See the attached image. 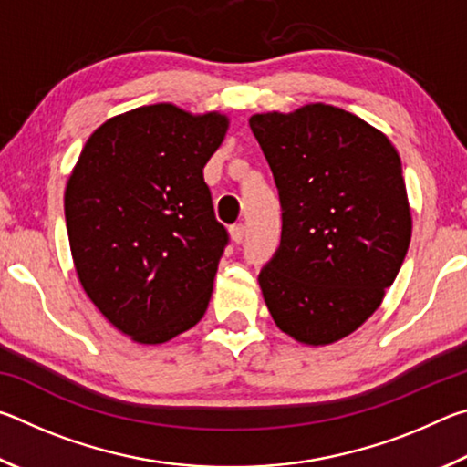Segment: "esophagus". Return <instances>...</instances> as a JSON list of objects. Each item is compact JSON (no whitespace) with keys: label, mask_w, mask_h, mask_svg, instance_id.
<instances>
[{"label":"esophagus","mask_w":467,"mask_h":467,"mask_svg":"<svg viewBox=\"0 0 467 467\" xmlns=\"http://www.w3.org/2000/svg\"><path fill=\"white\" fill-rule=\"evenodd\" d=\"M244 233H247V228H244V224H233L231 226V239L234 243H243Z\"/></svg>","instance_id":"1"}]
</instances>
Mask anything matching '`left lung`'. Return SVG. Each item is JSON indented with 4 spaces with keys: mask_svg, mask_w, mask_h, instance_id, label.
Segmentation results:
<instances>
[{
    "mask_svg": "<svg viewBox=\"0 0 467 467\" xmlns=\"http://www.w3.org/2000/svg\"><path fill=\"white\" fill-rule=\"evenodd\" d=\"M282 203L280 247L259 274L270 315L306 346L350 336L383 303L412 239L401 161L389 138L311 102L249 119Z\"/></svg>",
    "mask_w": 467,
    "mask_h": 467,
    "instance_id": "8db88e82",
    "label": "left lung"
}]
</instances>
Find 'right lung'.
Returning <instances> with one entry per match:
<instances>
[{"label":"right lung","mask_w":467,"mask_h":467,"mask_svg":"<svg viewBox=\"0 0 467 467\" xmlns=\"http://www.w3.org/2000/svg\"><path fill=\"white\" fill-rule=\"evenodd\" d=\"M228 117L171 102L138 107L94 130L66 185L78 280L110 326L156 346L208 309L228 243L203 167Z\"/></svg>","instance_id":"right-lung-1"}]
</instances>
